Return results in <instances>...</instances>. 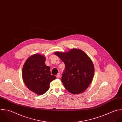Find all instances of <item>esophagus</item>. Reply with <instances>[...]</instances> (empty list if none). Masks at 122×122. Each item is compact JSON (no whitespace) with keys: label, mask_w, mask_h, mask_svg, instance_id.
I'll return each instance as SVG.
<instances>
[{"label":"esophagus","mask_w":122,"mask_h":122,"mask_svg":"<svg viewBox=\"0 0 122 122\" xmlns=\"http://www.w3.org/2000/svg\"><path fill=\"white\" fill-rule=\"evenodd\" d=\"M60 76H61L60 74V73H58V74H57V75H56V77H57V78H60Z\"/></svg>","instance_id":"34e87169"}]
</instances>
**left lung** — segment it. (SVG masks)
<instances>
[{"instance_id":"1","label":"left lung","mask_w":122,"mask_h":122,"mask_svg":"<svg viewBox=\"0 0 122 122\" xmlns=\"http://www.w3.org/2000/svg\"><path fill=\"white\" fill-rule=\"evenodd\" d=\"M65 63L61 80L65 88L72 94L84 92L92 82L95 68L91 59L82 50L72 49L66 53L56 52Z\"/></svg>"}]
</instances>
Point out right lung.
I'll use <instances>...</instances> for the list:
<instances>
[{
    "instance_id": "right-lung-1",
    "label": "right lung",
    "mask_w": 122,
    "mask_h": 122,
    "mask_svg": "<svg viewBox=\"0 0 122 122\" xmlns=\"http://www.w3.org/2000/svg\"><path fill=\"white\" fill-rule=\"evenodd\" d=\"M46 59L41 55H33L26 60L22 69L25 85L39 95L45 94L49 89L50 83L56 78L51 74L50 67L46 65Z\"/></svg>"
}]
</instances>
